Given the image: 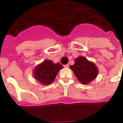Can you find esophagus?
Wrapping results in <instances>:
<instances>
[{
    "mask_svg": "<svg viewBox=\"0 0 123 123\" xmlns=\"http://www.w3.org/2000/svg\"><path fill=\"white\" fill-rule=\"evenodd\" d=\"M69 64H66V65L64 66V67L66 68H69Z\"/></svg>",
    "mask_w": 123,
    "mask_h": 123,
    "instance_id": "obj_1",
    "label": "esophagus"
}]
</instances>
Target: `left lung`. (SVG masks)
<instances>
[{"label": "left lung", "mask_w": 123, "mask_h": 123, "mask_svg": "<svg viewBox=\"0 0 123 123\" xmlns=\"http://www.w3.org/2000/svg\"><path fill=\"white\" fill-rule=\"evenodd\" d=\"M70 68L82 84L90 83L96 79L98 73L96 66L82 56L75 59L74 65L70 66Z\"/></svg>", "instance_id": "8db88e82"}]
</instances>
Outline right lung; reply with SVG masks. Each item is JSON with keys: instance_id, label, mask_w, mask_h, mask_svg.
<instances>
[{"instance_id": "right-lung-1", "label": "right lung", "mask_w": 123, "mask_h": 123, "mask_svg": "<svg viewBox=\"0 0 123 123\" xmlns=\"http://www.w3.org/2000/svg\"><path fill=\"white\" fill-rule=\"evenodd\" d=\"M62 68V66L61 64H54L50 60H44L35 68L34 76L36 80L39 81L43 85H48L53 82L58 72Z\"/></svg>"}]
</instances>
